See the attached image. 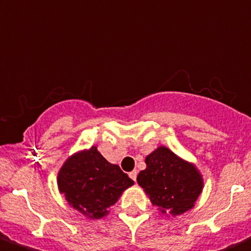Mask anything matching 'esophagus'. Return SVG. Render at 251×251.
<instances>
[{
    "label": "esophagus",
    "mask_w": 251,
    "mask_h": 251,
    "mask_svg": "<svg viewBox=\"0 0 251 251\" xmlns=\"http://www.w3.org/2000/svg\"><path fill=\"white\" fill-rule=\"evenodd\" d=\"M129 177L132 179L133 181H136L137 179V170H133V171H130L129 173Z\"/></svg>",
    "instance_id": "obj_1"
}]
</instances>
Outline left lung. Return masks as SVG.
Here are the masks:
<instances>
[{
  "label": "left lung",
  "mask_w": 251,
  "mask_h": 251,
  "mask_svg": "<svg viewBox=\"0 0 251 251\" xmlns=\"http://www.w3.org/2000/svg\"><path fill=\"white\" fill-rule=\"evenodd\" d=\"M145 162L137 183L161 213L179 216L194 207L203 189L202 174L194 165L165 146L151 152Z\"/></svg>",
  "instance_id": "8db88e82"
}]
</instances>
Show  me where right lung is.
<instances>
[{
    "mask_svg": "<svg viewBox=\"0 0 251 251\" xmlns=\"http://www.w3.org/2000/svg\"><path fill=\"white\" fill-rule=\"evenodd\" d=\"M57 183L68 204L93 220L108 215L109 207L133 185V180L118 165L106 161L95 146L68 157Z\"/></svg>",
    "mask_w": 251,
    "mask_h": 251,
    "instance_id": "1",
    "label": "right lung"
}]
</instances>
